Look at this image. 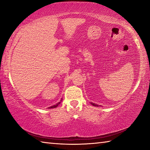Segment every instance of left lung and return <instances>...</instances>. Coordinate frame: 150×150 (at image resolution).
I'll list each match as a JSON object with an SVG mask.
<instances>
[{"mask_svg": "<svg viewBox=\"0 0 150 150\" xmlns=\"http://www.w3.org/2000/svg\"><path fill=\"white\" fill-rule=\"evenodd\" d=\"M91 104L92 105H93V106H98L99 105H96V104H95V103H92V102H91Z\"/></svg>", "mask_w": 150, "mask_h": 150, "instance_id": "obj_1", "label": "left lung"}]
</instances>
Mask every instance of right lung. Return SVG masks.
Returning a JSON list of instances; mask_svg holds the SVG:
<instances>
[{
  "label": "right lung",
  "mask_w": 150,
  "mask_h": 150,
  "mask_svg": "<svg viewBox=\"0 0 150 150\" xmlns=\"http://www.w3.org/2000/svg\"><path fill=\"white\" fill-rule=\"evenodd\" d=\"M62 99H61V100L59 101V103H57V104H55V105H53V106H50V107H49L48 108H55V107H57V106L59 105V104L61 103V102H62Z\"/></svg>",
  "instance_id": "add662e5"
}]
</instances>
